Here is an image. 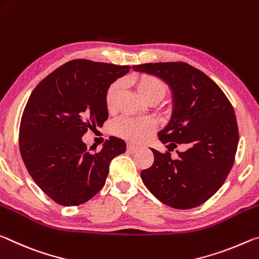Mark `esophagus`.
Returning <instances> with one entry per match:
<instances>
[{
	"label": "esophagus",
	"instance_id": "esophagus-1",
	"mask_svg": "<svg viewBox=\"0 0 259 259\" xmlns=\"http://www.w3.org/2000/svg\"><path fill=\"white\" fill-rule=\"evenodd\" d=\"M138 149H139V147L133 145V143H128V145H127V150L131 151V152H133V151L138 150Z\"/></svg>",
	"mask_w": 259,
	"mask_h": 259
}]
</instances>
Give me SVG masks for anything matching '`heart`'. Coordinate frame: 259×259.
<instances>
[{
	"mask_svg": "<svg viewBox=\"0 0 259 259\" xmlns=\"http://www.w3.org/2000/svg\"><path fill=\"white\" fill-rule=\"evenodd\" d=\"M133 82L140 94L150 103H156V102L163 100L168 92L167 84L156 75L141 74L139 77H135ZM120 90V81H114L108 87L105 92V105L108 110H113ZM155 128L156 120L151 117H121L113 125V131L118 137L135 142L143 141L154 132Z\"/></svg>",
	"mask_w": 259,
	"mask_h": 259,
	"instance_id": "heart-1",
	"label": "heart"
}]
</instances>
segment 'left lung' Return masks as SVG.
<instances>
[{
	"label": "left lung",
	"mask_w": 259,
	"mask_h": 259,
	"mask_svg": "<svg viewBox=\"0 0 259 259\" xmlns=\"http://www.w3.org/2000/svg\"><path fill=\"white\" fill-rule=\"evenodd\" d=\"M154 74L172 90L171 120L158 138L166 152L152 149L154 163L141 171L143 184L160 202L175 209H192L213 196L231 168L239 128L231 102L205 73L184 62L133 65ZM184 147L176 160L169 151Z\"/></svg>",
	"instance_id": "obj_1"
}]
</instances>
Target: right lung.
<instances>
[{"instance_id": "add662e5", "label": "right lung", "mask_w": 259, "mask_h": 259, "mask_svg": "<svg viewBox=\"0 0 259 259\" xmlns=\"http://www.w3.org/2000/svg\"><path fill=\"white\" fill-rule=\"evenodd\" d=\"M128 65L73 59L34 88L19 126V150L42 192L64 206L91 200L105 184L109 165L126 151L124 140L110 137L91 154L82 142L88 130L108 119L105 92Z\"/></svg>"}]
</instances>
